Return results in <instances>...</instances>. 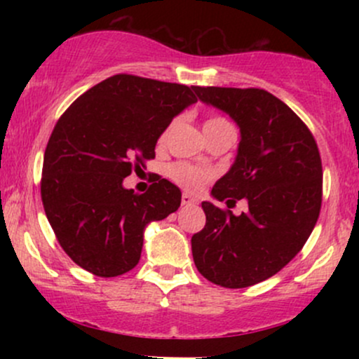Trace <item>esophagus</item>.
<instances>
[{
	"instance_id": "obj_1",
	"label": "esophagus",
	"mask_w": 359,
	"mask_h": 359,
	"mask_svg": "<svg viewBox=\"0 0 359 359\" xmlns=\"http://www.w3.org/2000/svg\"><path fill=\"white\" fill-rule=\"evenodd\" d=\"M197 199L192 197L191 194H182V205H196Z\"/></svg>"
}]
</instances>
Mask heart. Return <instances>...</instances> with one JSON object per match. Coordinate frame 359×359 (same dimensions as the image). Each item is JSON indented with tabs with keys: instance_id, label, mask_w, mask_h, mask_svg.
<instances>
[{
	"instance_id": "1",
	"label": "heart",
	"mask_w": 359,
	"mask_h": 359,
	"mask_svg": "<svg viewBox=\"0 0 359 359\" xmlns=\"http://www.w3.org/2000/svg\"><path fill=\"white\" fill-rule=\"evenodd\" d=\"M229 126H231V123H229L228 119L221 116H212L204 123V133H211V131H217ZM165 137L167 131H163V133L160 135V142H163ZM168 177H170L175 184H179L180 187L187 189V191H199V189L208 182L211 174L205 170H201V168L187 165V163H175V165L168 168Z\"/></svg>"
}]
</instances>
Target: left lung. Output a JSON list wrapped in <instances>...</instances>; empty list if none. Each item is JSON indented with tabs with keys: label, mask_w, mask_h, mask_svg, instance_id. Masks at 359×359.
Returning a JSON list of instances; mask_svg holds the SVG:
<instances>
[{
	"label": "left lung",
	"mask_w": 359,
	"mask_h": 359,
	"mask_svg": "<svg viewBox=\"0 0 359 359\" xmlns=\"http://www.w3.org/2000/svg\"><path fill=\"white\" fill-rule=\"evenodd\" d=\"M197 97L228 113L241 142L233 167L212 187L231 208L203 203L205 226L192 236L197 270L209 282L245 288L273 277L302 250L323 203V162L311 130L265 89L199 88Z\"/></svg>",
	"instance_id": "left-lung-1"
}]
</instances>
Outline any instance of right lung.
I'll return each instance as SVG.
<instances>
[{
    "mask_svg": "<svg viewBox=\"0 0 359 359\" xmlns=\"http://www.w3.org/2000/svg\"><path fill=\"white\" fill-rule=\"evenodd\" d=\"M196 86L116 74L65 109L43 155L42 203L62 250L97 277L137 266L143 231L180 205V189L156 179L145 194L123 179L155 158L174 116L197 101Z\"/></svg>",
    "mask_w": 359,
    "mask_h": 359,
    "instance_id": "right-lung-1",
    "label": "right lung"
}]
</instances>
